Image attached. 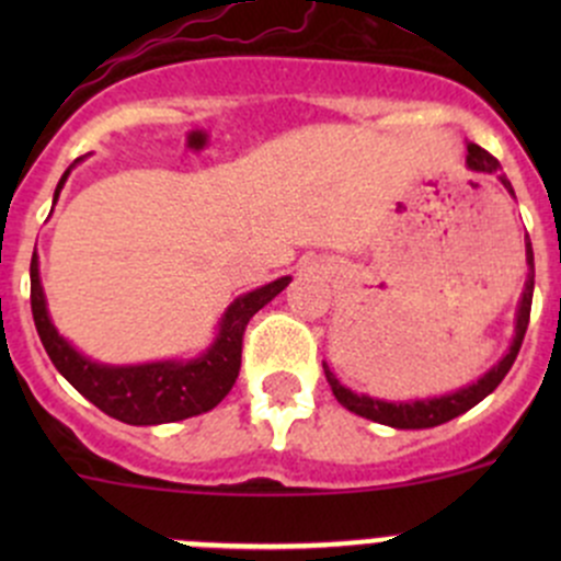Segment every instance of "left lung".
Masks as SVG:
<instances>
[{
  "label": "left lung",
  "instance_id": "1",
  "mask_svg": "<svg viewBox=\"0 0 561 561\" xmlns=\"http://www.w3.org/2000/svg\"><path fill=\"white\" fill-rule=\"evenodd\" d=\"M467 168L474 173L496 175V179L502 181V186L511 192V197H516L511 181H507V175L502 173L500 162H496L489 151L480 149L478 144H467ZM524 247H526V268L529 271H526L524 293L522 298H518L516 320H513L516 322V325H513V342L511 347L505 350V355H502L491 369H485L478 380L467 382V386H461L458 390H450V393L428 396V399L388 401V399H377V396L358 393V390L342 386V382L336 380V375L328 369L325 360H322V371H325V380L328 386H331L333 396H336L339 404L347 407V410L355 412V415L366 417V421L382 423V426H390V428H434L439 426V423H448L454 421V417L463 415V412L472 410L474 404H480L485 396L494 393L496 386H500V382L505 380L507 371H511L513 360H516L518 350H522L526 325H529L531 293H535V254H531L529 236L524 239Z\"/></svg>",
  "mask_w": 561,
  "mask_h": 561
}]
</instances>
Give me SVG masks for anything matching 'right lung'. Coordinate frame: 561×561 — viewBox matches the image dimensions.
<instances>
[{"label": "right lung", "mask_w": 561, "mask_h": 561, "mask_svg": "<svg viewBox=\"0 0 561 561\" xmlns=\"http://www.w3.org/2000/svg\"><path fill=\"white\" fill-rule=\"evenodd\" d=\"M81 160L72 162L59 179L54 203L59 201V192L65 190L67 175ZM30 279L32 314H35L39 342H43L45 353H48L50 364L59 369V375L78 393L87 396L94 407H100L105 415L129 423V426H160V423L203 415L230 393L241 369V339H244L247 322L265 304L274 301L290 285L293 276H282V279L254 287V290L236 298L219 317L214 342L195 358H165L146 360V364H103V360L83 355L70 339L61 336L59 328L50 320L48 298H45L43 279H39L37 252L32 254Z\"/></svg>", "instance_id": "1"}]
</instances>
